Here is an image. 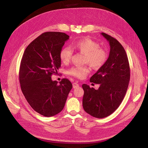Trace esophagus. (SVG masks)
I'll list each match as a JSON object with an SVG mask.
<instances>
[{"mask_svg": "<svg viewBox=\"0 0 148 148\" xmlns=\"http://www.w3.org/2000/svg\"><path fill=\"white\" fill-rule=\"evenodd\" d=\"M78 87H79V84H78V83H77V82H74V83L73 84V87L74 88H78Z\"/></svg>", "mask_w": 148, "mask_h": 148, "instance_id": "34e87169", "label": "esophagus"}]
</instances>
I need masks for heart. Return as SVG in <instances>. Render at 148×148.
Masks as SVG:
<instances>
[{
  "label": "heart",
  "mask_w": 148,
  "mask_h": 148,
  "mask_svg": "<svg viewBox=\"0 0 148 148\" xmlns=\"http://www.w3.org/2000/svg\"><path fill=\"white\" fill-rule=\"evenodd\" d=\"M71 48L86 55V62L93 68L98 69L102 67L108 58L107 51L99 47V45L89 37L78 40L71 45ZM73 51L69 47H63L60 52L61 61L66 64L70 61ZM88 66H74L71 68L68 73L70 75L83 79L90 73Z\"/></svg>",
  "instance_id": "heart-1"
}]
</instances>
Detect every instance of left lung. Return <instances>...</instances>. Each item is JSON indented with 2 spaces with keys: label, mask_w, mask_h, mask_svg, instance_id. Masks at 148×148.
<instances>
[{
  "label": "left lung",
  "mask_w": 148,
  "mask_h": 148,
  "mask_svg": "<svg viewBox=\"0 0 148 148\" xmlns=\"http://www.w3.org/2000/svg\"><path fill=\"white\" fill-rule=\"evenodd\" d=\"M110 46L109 57L104 65L90 78L99 84L98 90L82 84L83 108L90 115L103 118L112 114L120 105L127 91L130 79L128 56L124 48L114 37L101 33Z\"/></svg>",
  "instance_id": "8db88e82"
}]
</instances>
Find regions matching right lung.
<instances>
[{
  "instance_id": "right-lung-1",
  "label": "right lung",
  "mask_w": 148,
  "mask_h": 148,
  "mask_svg": "<svg viewBox=\"0 0 148 148\" xmlns=\"http://www.w3.org/2000/svg\"><path fill=\"white\" fill-rule=\"evenodd\" d=\"M69 37L61 32L41 34L27 47L21 60L22 91L31 107L45 116H54L63 110L73 87L67 78L58 84L51 77L61 67L60 52Z\"/></svg>"
}]
</instances>
